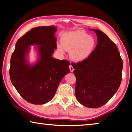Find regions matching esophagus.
Here are the masks:
<instances>
[{
    "mask_svg": "<svg viewBox=\"0 0 132 132\" xmlns=\"http://www.w3.org/2000/svg\"><path fill=\"white\" fill-rule=\"evenodd\" d=\"M69 69H70V71L71 72H73V71H74V68H73V67L71 65H69Z\"/></svg>",
    "mask_w": 132,
    "mask_h": 132,
    "instance_id": "34e87169",
    "label": "esophagus"
}]
</instances>
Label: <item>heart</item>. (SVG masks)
Segmentation results:
<instances>
[{"instance_id": "1", "label": "heart", "mask_w": 132, "mask_h": 132, "mask_svg": "<svg viewBox=\"0 0 132 132\" xmlns=\"http://www.w3.org/2000/svg\"><path fill=\"white\" fill-rule=\"evenodd\" d=\"M94 37L82 30L69 31L64 33L61 38V45L59 50L70 51V57L75 62H81L88 59L96 46Z\"/></svg>"}]
</instances>
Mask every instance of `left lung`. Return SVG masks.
<instances>
[{
  "mask_svg": "<svg viewBox=\"0 0 132 132\" xmlns=\"http://www.w3.org/2000/svg\"><path fill=\"white\" fill-rule=\"evenodd\" d=\"M94 31L98 44L91 56L71 64L76 80V99L89 108H100L112 98L121 84L123 67L116 45L103 32Z\"/></svg>",
  "mask_w": 132,
  "mask_h": 132,
  "instance_id": "8db88e82",
  "label": "left lung"
}]
</instances>
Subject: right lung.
Wrapping results in <instances>:
<instances>
[{
  "label": "right lung",
  "instance_id": "obj_1",
  "mask_svg": "<svg viewBox=\"0 0 132 132\" xmlns=\"http://www.w3.org/2000/svg\"><path fill=\"white\" fill-rule=\"evenodd\" d=\"M54 26L31 29L17 41L11 55L10 68L11 81L18 93L28 102L43 105L53 98L62 79L70 72V63L52 57L57 48ZM38 45L40 59L30 66L26 54L31 45Z\"/></svg>",
  "mask_w": 132,
  "mask_h": 132
}]
</instances>
